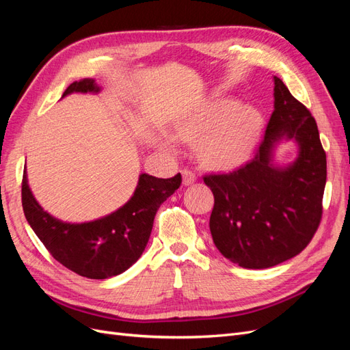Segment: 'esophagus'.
I'll use <instances>...</instances> for the list:
<instances>
[{"mask_svg":"<svg viewBox=\"0 0 350 350\" xmlns=\"http://www.w3.org/2000/svg\"><path fill=\"white\" fill-rule=\"evenodd\" d=\"M181 174H183V184H184V185H193V184L196 183L197 176H196L194 172L188 171V169H184V171H183Z\"/></svg>","mask_w":350,"mask_h":350,"instance_id":"esophagus-1","label":"esophagus"}]
</instances>
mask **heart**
Listing matches in <instances>:
<instances>
[{
	"mask_svg": "<svg viewBox=\"0 0 350 350\" xmlns=\"http://www.w3.org/2000/svg\"><path fill=\"white\" fill-rule=\"evenodd\" d=\"M264 120L258 109L235 99L219 98L198 103L172 124V137L159 134L154 144L176 152V143H197L200 162L213 171H230L251 157L262 131Z\"/></svg>",
	"mask_w": 350,
	"mask_h": 350,
	"instance_id": "heart-1",
	"label": "heart"
}]
</instances>
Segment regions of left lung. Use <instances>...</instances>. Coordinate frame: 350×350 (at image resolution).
Segmentation results:
<instances>
[{
	"mask_svg": "<svg viewBox=\"0 0 350 350\" xmlns=\"http://www.w3.org/2000/svg\"><path fill=\"white\" fill-rule=\"evenodd\" d=\"M273 81L274 111L252 161L230 174L204 176L215 196L211 238L221 256L243 269H269L295 257L323 213L327 161L317 122L279 77ZM283 141L299 146L288 165L273 161Z\"/></svg>",
	"mask_w": 350,
	"mask_h": 350,
	"instance_id": "left-lung-1",
	"label": "left lung"
}]
</instances>
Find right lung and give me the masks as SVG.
Here are the masks:
<instances>
[{"label":"right lung","mask_w":350,"mask_h":350,"mask_svg":"<svg viewBox=\"0 0 350 350\" xmlns=\"http://www.w3.org/2000/svg\"><path fill=\"white\" fill-rule=\"evenodd\" d=\"M100 90L93 79H84L71 83L62 98ZM181 181V174L167 179L140 174L131 198L118 210L92 221L70 224L54 217L38 203L25 169L22 203L27 224L52 257L83 278L109 279L129 270L142 257L157 208Z\"/></svg>","instance_id":"1"}]
</instances>
